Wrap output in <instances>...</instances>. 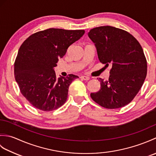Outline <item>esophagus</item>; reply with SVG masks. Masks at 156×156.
Masks as SVG:
<instances>
[{
  "instance_id": "34e87169",
  "label": "esophagus",
  "mask_w": 156,
  "mask_h": 156,
  "mask_svg": "<svg viewBox=\"0 0 156 156\" xmlns=\"http://www.w3.org/2000/svg\"><path fill=\"white\" fill-rule=\"evenodd\" d=\"M80 78L82 79V80H90V77H88V76H82Z\"/></svg>"
}]
</instances>
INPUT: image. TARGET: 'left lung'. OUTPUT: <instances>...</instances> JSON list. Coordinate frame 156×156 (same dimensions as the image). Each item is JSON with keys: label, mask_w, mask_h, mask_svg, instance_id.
Wrapping results in <instances>:
<instances>
[{"label": "left lung", "mask_w": 156, "mask_h": 156, "mask_svg": "<svg viewBox=\"0 0 156 156\" xmlns=\"http://www.w3.org/2000/svg\"><path fill=\"white\" fill-rule=\"evenodd\" d=\"M102 64L111 66L108 80L99 78L101 88L91 93L92 100L106 108L128 105L140 91L147 75V60L140 43L122 29L101 26L90 29Z\"/></svg>", "instance_id": "1"}]
</instances>
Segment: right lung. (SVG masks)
I'll list each match as a JSON object with an SVG mask.
<instances>
[{"instance_id":"right-lung-1","label":"right lung","mask_w":156,"mask_h":156,"mask_svg":"<svg viewBox=\"0 0 156 156\" xmlns=\"http://www.w3.org/2000/svg\"><path fill=\"white\" fill-rule=\"evenodd\" d=\"M84 33L50 28L32 34L21 45L14 65L15 80L23 97L35 108L51 111L65 103L69 86L78 76L69 74L57 79L54 68Z\"/></svg>"}]
</instances>
